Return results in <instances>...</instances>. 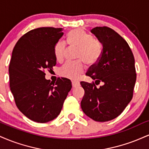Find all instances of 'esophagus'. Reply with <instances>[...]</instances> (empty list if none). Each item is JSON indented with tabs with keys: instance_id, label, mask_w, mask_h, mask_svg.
Returning a JSON list of instances; mask_svg holds the SVG:
<instances>
[{
	"instance_id": "34e87169",
	"label": "esophagus",
	"mask_w": 149,
	"mask_h": 149,
	"mask_svg": "<svg viewBox=\"0 0 149 149\" xmlns=\"http://www.w3.org/2000/svg\"><path fill=\"white\" fill-rule=\"evenodd\" d=\"M79 85H80L79 82H77V81H73L72 82V87L73 88H76V87H77V86H78Z\"/></svg>"
}]
</instances>
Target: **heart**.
<instances>
[{"instance_id": "1", "label": "heart", "mask_w": 149, "mask_h": 149, "mask_svg": "<svg viewBox=\"0 0 149 149\" xmlns=\"http://www.w3.org/2000/svg\"><path fill=\"white\" fill-rule=\"evenodd\" d=\"M67 43L71 47L78 49L76 62H68L59 69V74L65 78L77 80L85 71V64L92 66L98 62L103 52V45L99 39L82 29H73L67 36ZM66 43L59 40L54 48V57L59 62H63L67 52Z\"/></svg>"}]
</instances>
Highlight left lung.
I'll return each instance as SVG.
<instances>
[{"label":"left lung","instance_id":"left-lung-1","mask_svg":"<svg viewBox=\"0 0 149 149\" xmlns=\"http://www.w3.org/2000/svg\"><path fill=\"white\" fill-rule=\"evenodd\" d=\"M91 32L103 45L98 62L86 75L95 82H80L85 90L81 108L88 117L107 122L120 115L133 97L136 73L134 58L126 40L107 26H97ZM104 83L99 88L96 84Z\"/></svg>","mask_w":149,"mask_h":149}]
</instances>
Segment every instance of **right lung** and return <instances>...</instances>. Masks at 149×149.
I'll return each mask as SVG.
<instances>
[{
  "instance_id": "right-lung-1",
  "label": "right lung",
  "mask_w": 149,
  "mask_h": 149,
  "mask_svg": "<svg viewBox=\"0 0 149 149\" xmlns=\"http://www.w3.org/2000/svg\"><path fill=\"white\" fill-rule=\"evenodd\" d=\"M64 32L62 28L40 27L18 40L10 61V90L19 110L28 118L44 123L57 118L71 88L65 78L52 83L45 70L57 64L54 48Z\"/></svg>"
}]
</instances>
